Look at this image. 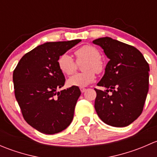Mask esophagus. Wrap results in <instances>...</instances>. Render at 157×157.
<instances>
[{
  "label": "esophagus",
  "instance_id": "obj_1",
  "mask_svg": "<svg viewBox=\"0 0 157 157\" xmlns=\"http://www.w3.org/2000/svg\"><path fill=\"white\" fill-rule=\"evenodd\" d=\"M86 89L85 88H80V91H81V93H84V92H86Z\"/></svg>",
  "mask_w": 157,
  "mask_h": 157
}]
</instances>
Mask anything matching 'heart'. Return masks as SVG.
Segmentation results:
<instances>
[{
	"label": "heart",
	"mask_w": 157,
	"mask_h": 157,
	"mask_svg": "<svg viewBox=\"0 0 157 157\" xmlns=\"http://www.w3.org/2000/svg\"><path fill=\"white\" fill-rule=\"evenodd\" d=\"M74 55L78 63L85 61L83 64L85 71L70 77L67 83L71 86L86 87L94 81L96 73L99 74L103 71L104 64L100 58V53L96 47L86 45L77 49ZM58 65L60 71L66 75H71L77 70V63L68 54H63L58 58Z\"/></svg>",
	"instance_id": "obj_1"
}]
</instances>
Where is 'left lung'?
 <instances>
[{
    "instance_id": "8db88e82",
    "label": "left lung",
    "mask_w": 157,
    "mask_h": 157,
    "mask_svg": "<svg viewBox=\"0 0 157 157\" xmlns=\"http://www.w3.org/2000/svg\"><path fill=\"white\" fill-rule=\"evenodd\" d=\"M109 59L105 74L95 89V109L100 119L113 127H125L143 111L149 90V67L141 52L110 37L95 39ZM112 91L109 95L108 93Z\"/></svg>"
}]
</instances>
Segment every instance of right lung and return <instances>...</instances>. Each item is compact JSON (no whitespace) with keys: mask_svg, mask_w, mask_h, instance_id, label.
Returning <instances> with one entry per match:
<instances>
[{"mask_svg":"<svg viewBox=\"0 0 157 157\" xmlns=\"http://www.w3.org/2000/svg\"><path fill=\"white\" fill-rule=\"evenodd\" d=\"M81 42H45L26 53L13 74L14 92L25 121L37 131L54 134L66 129L74 118L81 92L64 86L65 78L58 65V58Z\"/></svg>","mask_w":157,"mask_h":157,"instance_id":"add662e5","label":"right lung"}]
</instances>
